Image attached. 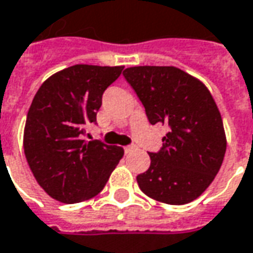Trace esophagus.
Masks as SVG:
<instances>
[{"label": "esophagus", "mask_w": 253, "mask_h": 253, "mask_svg": "<svg viewBox=\"0 0 253 253\" xmlns=\"http://www.w3.org/2000/svg\"><path fill=\"white\" fill-rule=\"evenodd\" d=\"M132 151H135V146H134V145H128V146H125V152H126V153H131Z\"/></svg>", "instance_id": "esophagus-1"}]
</instances>
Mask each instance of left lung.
<instances>
[{
    "label": "left lung",
    "instance_id": "obj_1",
    "mask_svg": "<svg viewBox=\"0 0 253 253\" xmlns=\"http://www.w3.org/2000/svg\"><path fill=\"white\" fill-rule=\"evenodd\" d=\"M151 125H167L163 146L137 176L153 200L182 206L206 190L226 152L223 122L206 84L176 67L141 65L123 71Z\"/></svg>",
    "mask_w": 253,
    "mask_h": 253
}]
</instances>
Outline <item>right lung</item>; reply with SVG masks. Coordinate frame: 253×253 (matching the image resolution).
<instances>
[{"label": "right lung", "mask_w": 253, "mask_h": 253, "mask_svg": "<svg viewBox=\"0 0 253 253\" xmlns=\"http://www.w3.org/2000/svg\"><path fill=\"white\" fill-rule=\"evenodd\" d=\"M123 67L77 64L42 84L28 109L24 155L40 186L54 200L74 204L101 192L123 148L84 139L96 123L102 94Z\"/></svg>", "instance_id": "right-lung-1"}]
</instances>
